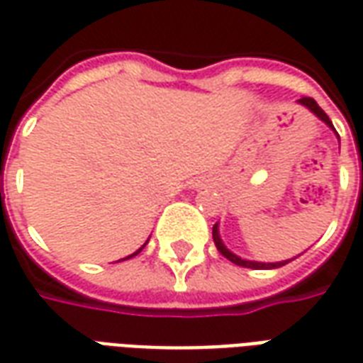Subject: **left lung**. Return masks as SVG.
Here are the masks:
<instances>
[{
	"label": "left lung",
	"instance_id": "8db88e82",
	"mask_svg": "<svg viewBox=\"0 0 363 363\" xmlns=\"http://www.w3.org/2000/svg\"><path fill=\"white\" fill-rule=\"evenodd\" d=\"M297 103L303 104L305 108H309V111H311L313 114L317 116V118L323 120V122H325V124H327L330 130H335L333 122H330V118L327 116V112L323 111L319 104L315 103V99H311V96H301V99H299ZM335 132H336V130H335ZM336 135H338V134H336ZM212 237H213V243H216V247H218V251H220L221 255L225 257V259L231 260L233 264H237V267H243V268H280V267H284V264H288V262H289V260H281V262H257V260H247V259H241V257H237L235 252L229 251L228 247L223 245V241H221L220 223H216V225H213ZM291 260H294V259H291Z\"/></svg>",
	"mask_w": 363,
	"mask_h": 363
}]
</instances>
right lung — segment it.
Returning <instances> with one entry per match:
<instances>
[{"label":"right lung","mask_w":363,"mask_h":363,"mask_svg":"<svg viewBox=\"0 0 363 363\" xmlns=\"http://www.w3.org/2000/svg\"><path fill=\"white\" fill-rule=\"evenodd\" d=\"M147 241H150V239H147ZM145 245H147V243H145ZM145 245H143V247H145ZM143 247H142V249H143ZM142 249H138V251H135L134 255H130V257H126V259H132V257H135V255H138V252L142 251ZM126 259H122V260H126Z\"/></svg>","instance_id":"obj_1"}]
</instances>
